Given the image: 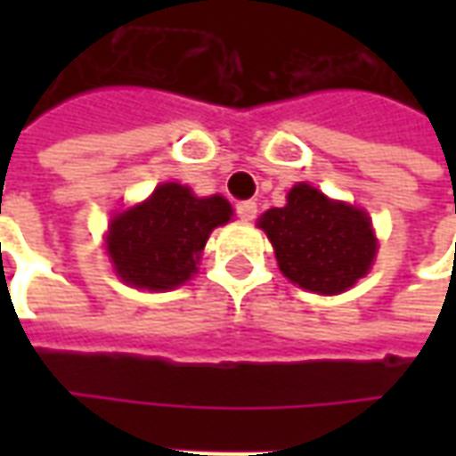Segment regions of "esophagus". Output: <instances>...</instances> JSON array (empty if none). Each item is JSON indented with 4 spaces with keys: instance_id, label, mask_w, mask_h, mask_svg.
Segmentation results:
<instances>
[{
    "instance_id": "esophagus-1",
    "label": "esophagus",
    "mask_w": 456,
    "mask_h": 456,
    "mask_svg": "<svg viewBox=\"0 0 456 456\" xmlns=\"http://www.w3.org/2000/svg\"><path fill=\"white\" fill-rule=\"evenodd\" d=\"M237 217L244 219V222H251L256 217V202L254 200H241L237 202Z\"/></svg>"
}]
</instances>
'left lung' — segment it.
<instances>
[{"instance_id":"8db88e82","label":"left lung","mask_w":456,"mask_h":456,"mask_svg":"<svg viewBox=\"0 0 456 456\" xmlns=\"http://www.w3.org/2000/svg\"><path fill=\"white\" fill-rule=\"evenodd\" d=\"M258 227L276 248L283 276L313 293L335 296L352 288L376 256L366 212L332 202L307 183L288 192L286 208L268 209Z\"/></svg>"}]
</instances>
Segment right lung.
I'll use <instances>...</instances> for the list:
<instances>
[{
    "instance_id": "obj_1",
    "label": "right lung",
    "mask_w": 456,
    "mask_h": 456,
    "mask_svg": "<svg viewBox=\"0 0 456 456\" xmlns=\"http://www.w3.org/2000/svg\"><path fill=\"white\" fill-rule=\"evenodd\" d=\"M232 217L224 198H195L185 185L166 183L146 202L112 219L107 251L121 281L170 290L198 271L209 232Z\"/></svg>"
}]
</instances>
